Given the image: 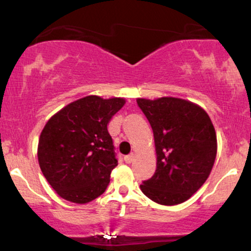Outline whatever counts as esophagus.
I'll use <instances>...</instances> for the list:
<instances>
[{
    "instance_id": "34e87169",
    "label": "esophagus",
    "mask_w": 251,
    "mask_h": 251,
    "mask_svg": "<svg viewBox=\"0 0 251 251\" xmlns=\"http://www.w3.org/2000/svg\"><path fill=\"white\" fill-rule=\"evenodd\" d=\"M133 160H134V153H131V154L126 155V157H125V162L127 164H131L132 162H133Z\"/></svg>"
}]
</instances>
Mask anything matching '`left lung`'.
Masks as SVG:
<instances>
[{"label":"left lung","instance_id":"1","mask_svg":"<svg viewBox=\"0 0 251 251\" xmlns=\"http://www.w3.org/2000/svg\"><path fill=\"white\" fill-rule=\"evenodd\" d=\"M154 137L157 169L140 185L143 194L162 205L188 201L208 179L216 153L217 138L211 119L201 106L163 97L137 99Z\"/></svg>","mask_w":251,"mask_h":251}]
</instances>
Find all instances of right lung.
<instances>
[{
	"label": "right lung",
	"mask_w": 251,
	"mask_h": 251,
	"mask_svg": "<svg viewBox=\"0 0 251 251\" xmlns=\"http://www.w3.org/2000/svg\"><path fill=\"white\" fill-rule=\"evenodd\" d=\"M125 102L123 98L88 96L68 103L45 125L37 159L46 179L63 200L85 204L105 192L118 165L107 124Z\"/></svg>",
	"instance_id": "right-lung-1"
}]
</instances>
